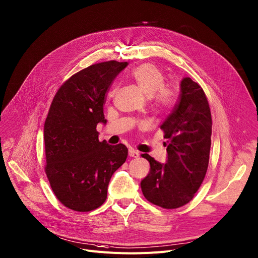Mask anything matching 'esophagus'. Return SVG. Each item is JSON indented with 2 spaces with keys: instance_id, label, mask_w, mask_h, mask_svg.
<instances>
[{
  "instance_id": "obj_1",
  "label": "esophagus",
  "mask_w": 258,
  "mask_h": 258,
  "mask_svg": "<svg viewBox=\"0 0 258 258\" xmlns=\"http://www.w3.org/2000/svg\"><path fill=\"white\" fill-rule=\"evenodd\" d=\"M128 156L132 157V158H138L140 156V153L135 149H130L128 150Z\"/></svg>"
}]
</instances>
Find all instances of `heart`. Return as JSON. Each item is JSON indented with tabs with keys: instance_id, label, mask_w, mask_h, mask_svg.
<instances>
[{
	"instance_id": "heart-1",
	"label": "heart",
	"mask_w": 258,
	"mask_h": 258,
	"mask_svg": "<svg viewBox=\"0 0 258 258\" xmlns=\"http://www.w3.org/2000/svg\"><path fill=\"white\" fill-rule=\"evenodd\" d=\"M131 76L140 90L150 98L154 109L166 112L174 106V91L170 86L164 84L165 75L157 65L143 63L137 66ZM113 93L114 90L110 93V96Z\"/></svg>"
}]
</instances>
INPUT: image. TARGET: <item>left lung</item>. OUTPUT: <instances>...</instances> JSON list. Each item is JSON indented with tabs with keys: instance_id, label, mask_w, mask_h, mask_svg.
Returning <instances> with one entry per match:
<instances>
[{
	"instance_id": "8db88e82",
	"label": "left lung",
	"mask_w": 258,
	"mask_h": 258,
	"mask_svg": "<svg viewBox=\"0 0 258 258\" xmlns=\"http://www.w3.org/2000/svg\"><path fill=\"white\" fill-rule=\"evenodd\" d=\"M212 124L210 105L201 86L183 78L178 102L161 125L167 140L166 164L142 154L150 164L148 175L141 181L149 202L173 210L193 199L208 171Z\"/></svg>"
}]
</instances>
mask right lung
<instances>
[{"label":"right lung","instance_id":"add662e5","mask_svg":"<svg viewBox=\"0 0 258 258\" xmlns=\"http://www.w3.org/2000/svg\"><path fill=\"white\" fill-rule=\"evenodd\" d=\"M127 62L107 61L84 68L57 91L44 122L45 173L57 199L70 210L90 212L107 199L115 171L127 158L123 144L98 140L111 84Z\"/></svg>","mask_w":258,"mask_h":258}]
</instances>
